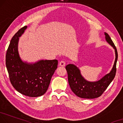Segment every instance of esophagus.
Listing matches in <instances>:
<instances>
[{
	"label": "esophagus",
	"instance_id": "obj_1",
	"mask_svg": "<svg viewBox=\"0 0 123 123\" xmlns=\"http://www.w3.org/2000/svg\"><path fill=\"white\" fill-rule=\"evenodd\" d=\"M59 66H60V67H65V62L63 61V60H62V61H60L59 62Z\"/></svg>",
	"mask_w": 123,
	"mask_h": 123
}]
</instances>
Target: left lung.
Returning a JSON list of instances; mask_svg holds the SVG:
<instances>
[{
    "instance_id": "8db88e82",
    "label": "left lung",
    "mask_w": 123,
    "mask_h": 123,
    "mask_svg": "<svg viewBox=\"0 0 123 123\" xmlns=\"http://www.w3.org/2000/svg\"><path fill=\"white\" fill-rule=\"evenodd\" d=\"M105 40L115 50L116 59L112 70L103 77L94 82L86 80L81 75L80 69L73 64L66 66L68 75V82L72 91L77 96L82 98L92 99L102 95L114 79L116 73L118 52L116 46L108 34L105 32Z\"/></svg>"
}]
</instances>
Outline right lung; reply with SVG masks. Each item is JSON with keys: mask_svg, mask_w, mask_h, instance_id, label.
Segmentation results:
<instances>
[{"mask_svg": "<svg viewBox=\"0 0 123 123\" xmlns=\"http://www.w3.org/2000/svg\"><path fill=\"white\" fill-rule=\"evenodd\" d=\"M20 29L12 37L6 54V67L11 84L16 91L31 97L42 96L57 68L58 60H41L35 63L23 62L18 51L19 37L27 29Z\"/></svg>", "mask_w": 123, "mask_h": 123, "instance_id": "1", "label": "right lung"}]
</instances>
